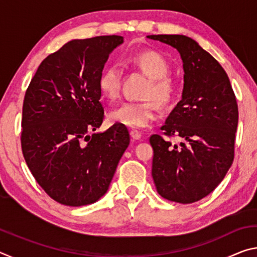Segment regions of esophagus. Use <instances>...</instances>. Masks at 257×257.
Here are the masks:
<instances>
[{
  "label": "esophagus",
  "mask_w": 257,
  "mask_h": 257,
  "mask_svg": "<svg viewBox=\"0 0 257 257\" xmlns=\"http://www.w3.org/2000/svg\"><path fill=\"white\" fill-rule=\"evenodd\" d=\"M130 137H132L134 141H139L142 138V134L138 132V130H132L130 132Z\"/></svg>",
  "instance_id": "34e87169"
}]
</instances>
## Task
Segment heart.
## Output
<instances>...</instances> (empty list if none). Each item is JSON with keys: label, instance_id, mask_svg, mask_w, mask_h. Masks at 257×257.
I'll return each instance as SVG.
<instances>
[{"label": "heart", "instance_id": "1", "mask_svg": "<svg viewBox=\"0 0 257 257\" xmlns=\"http://www.w3.org/2000/svg\"><path fill=\"white\" fill-rule=\"evenodd\" d=\"M129 62L151 78L146 86L144 102H124L108 112L107 119L112 123L127 125L130 128H144L158 115V105H169L177 96L178 87L172 78L168 77L170 66L162 55L154 51H145L133 54ZM121 87V72L118 66L111 64L101 72L98 88L110 99L119 96Z\"/></svg>", "mask_w": 257, "mask_h": 257}]
</instances>
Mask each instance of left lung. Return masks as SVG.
<instances>
[{
	"label": "left lung",
	"instance_id": "1",
	"mask_svg": "<svg viewBox=\"0 0 257 257\" xmlns=\"http://www.w3.org/2000/svg\"><path fill=\"white\" fill-rule=\"evenodd\" d=\"M179 52L184 67L181 99L161 127L179 145L152 135V177L168 201L190 204L214 190L231 167L238 105L227 72L196 41L184 35H149Z\"/></svg>",
	"mask_w": 257,
	"mask_h": 257
}]
</instances>
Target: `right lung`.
I'll return each instance as SVG.
<instances>
[{"instance_id": "right-lung-1", "label": "right lung", "mask_w": 257, "mask_h": 257, "mask_svg": "<svg viewBox=\"0 0 257 257\" xmlns=\"http://www.w3.org/2000/svg\"><path fill=\"white\" fill-rule=\"evenodd\" d=\"M122 36L72 40L38 67L25 95L21 147L30 172L60 204L82 206L105 195L130 143L125 125L104 133L98 78Z\"/></svg>"}]
</instances>
